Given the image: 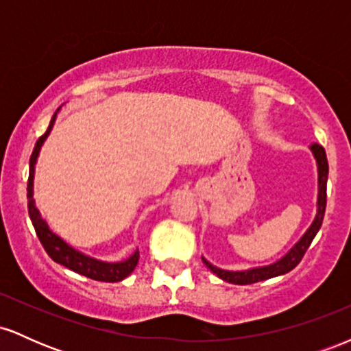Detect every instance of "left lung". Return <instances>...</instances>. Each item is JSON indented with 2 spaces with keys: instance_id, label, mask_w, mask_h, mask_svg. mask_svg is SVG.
<instances>
[{
  "instance_id": "1",
  "label": "left lung",
  "mask_w": 351,
  "mask_h": 351,
  "mask_svg": "<svg viewBox=\"0 0 351 351\" xmlns=\"http://www.w3.org/2000/svg\"><path fill=\"white\" fill-rule=\"evenodd\" d=\"M313 156L317 160L318 167V203H317V216L313 219L312 226L308 228V231L302 236V239L297 243L293 247L282 257L280 261L274 263L271 265H264V267H256L249 269V271H241V272H232V271H223V269H217L216 265L208 263L203 257V263L213 274H216L219 279L229 282V284H237V285H247L254 284V282H261L265 279H271V277L282 276V274L291 272L293 267H297L299 263L304 257V254L307 252V249L312 244L313 237L317 236L318 229L322 226V221L325 216V208H327V180H328V162L327 155H325L324 147H320L318 143H313L312 147Z\"/></svg>"
}]
</instances>
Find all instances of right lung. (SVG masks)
<instances>
[{
	"mask_svg": "<svg viewBox=\"0 0 351 351\" xmlns=\"http://www.w3.org/2000/svg\"><path fill=\"white\" fill-rule=\"evenodd\" d=\"M56 114L52 115L49 127H47L46 134L39 136V140L36 142V147L33 150L29 160V178H27V211H29V217L33 221V226L36 229V234H38L39 241H41L43 247L46 249V252L49 254V257L54 263L62 264L64 267L71 269V271L80 274V276H86L88 279L100 280V282H120L125 277L130 276L134 272V269L138 264V251L134 252V256L128 257L123 263H102V261L92 259V257L84 256L82 252L75 251L71 245H67L60 239L59 236H56L54 232L49 231L46 221L41 219V215L34 206L33 199V178H34V165L38 160L39 150H41L44 140L49 135L52 125H54Z\"/></svg>",
	"mask_w": 351,
	"mask_h": 351,
	"instance_id": "1",
	"label": "right lung"
}]
</instances>
